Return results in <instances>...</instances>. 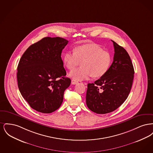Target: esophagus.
I'll return each mask as SVG.
<instances>
[{
	"label": "esophagus",
	"mask_w": 153,
	"mask_h": 153,
	"mask_svg": "<svg viewBox=\"0 0 153 153\" xmlns=\"http://www.w3.org/2000/svg\"><path fill=\"white\" fill-rule=\"evenodd\" d=\"M71 83L73 84V85H75V84L78 83V81H77L76 80H74V79H72V81H71Z\"/></svg>",
	"instance_id": "34e87169"
}]
</instances>
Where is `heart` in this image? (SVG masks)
Segmentation results:
<instances>
[{
  "label": "heart",
  "mask_w": 153,
  "mask_h": 153,
  "mask_svg": "<svg viewBox=\"0 0 153 153\" xmlns=\"http://www.w3.org/2000/svg\"><path fill=\"white\" fill-rule=\"evenodd\" d=\"M66 68L72 69L81 62L82 67L72 70L69 76L75 80L87 79L91 76L100 77L108 71L112 56L96 44H87L76 47L73 51H68L64 56Z\"/></svg>",
  "instance_id": "heart-1"
}]
</instances>
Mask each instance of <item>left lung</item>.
I'll list each match as a JSON object with an SVG mask.
<instances>
[{"mask_svg": "<svg viewBox=\"0 0 153 153\" xmlns=\"http://www.w3.org/2000/svg\"><path fill=\"white\" fill-rule=\"evenodd\" d=\"M112 41L115 53L108 71L94 83L88 84L87 105L99 114L119 108L129 95L134 79V69L130 56L123 47Z\"/></svg>", "mask_w": 153, "mask_h": 153, "instance_id": "1", "label": "left lung"}]
</instances>
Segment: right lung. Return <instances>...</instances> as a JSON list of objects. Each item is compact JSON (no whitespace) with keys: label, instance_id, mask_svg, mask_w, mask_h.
Segmentation results:
<instances>
[{"label":"right lung","instance_id":"add662e5","mask_svg":"<svg viewBox=\"0 0 153 153\" xmlns=\"http://www.w3.org/2000/svg\"><path fill=\"white\" fill-rule=\"evenodd\" d=\"M68 41L45 37L25 51L17 68L19 91L30 106L49 114L58 109L71 80L66 74L61 53Z\"/></svg>","mask_w":153,"mask_h":153}]
</instances>
